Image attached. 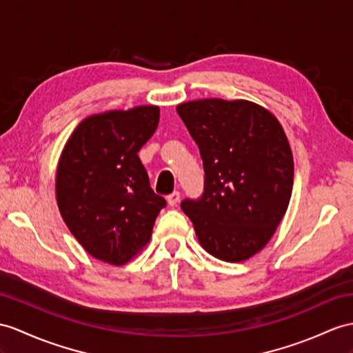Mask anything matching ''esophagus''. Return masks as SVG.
Masks as SVG:
<instances>
[{
  "mask_svg": "<svg viewBox=\"0 0 353 353\" xmlns=\"http://www.w3.org/2000/svg\"><path fill=\"white\" fill-rule=\"evenodd\" d=\"M179 197H181V193L179 192H174V193H170L166 199H168V203L170 205V206H175L178 202H179Z\"/></svg>",
  "mask_w": 353,
  "mask_h": 353,
  "instance_id": "1",
  "label": "esophagus"
}]
</instances>
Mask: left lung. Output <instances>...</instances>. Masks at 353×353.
<instances>
[{"label":"left lung","instance_id":"left-lung-1","mask_svg":"<svg viewBox=\"0 0 353 353\" xmlns=\"http://www.w3.org/2000/svg\"><path fill=\"white\" fill-rule=\"evenodd\" d=\"M201 151L199 199H184L206 252L243 262L268 244L294 185V157L279 119L248 100L203 99L176 106Z\"/></svg>","mask_w":353,"mask_h":353}]
</instances>
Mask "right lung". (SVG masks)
I'll list each match as a JSON object with an SVG mask.
<instances>
[{"label":"right lung","instance_id":"add662e5","mask_svg":"<svg viewBox=\"0 0 353 353\" xmlns=\"http://www.w3.org/2000/svg\"><path fill=\"white\" fill-rule=\"evenodd\" d=\"M157 106L85 118L58 161L55 193L68 230L92 257L124 265L148 244L165 197L137 152L159 125Z\"/></svg>","mask_w":353,"mask_h":353}]
</instances>
